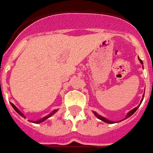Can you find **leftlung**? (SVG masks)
Masks as SVG:
<instances>
[{
    "instance_id": "obj_1",
    "label": "left lung",
    "mask_w": 153,
    "mask_h": 153,
    "mask_svg": "<svg viewBox=\"0 0 153 153\" xmlns=\"http://www.w3.org/2000/svg\"><path fill=\"white\" fill-rule=\"evenodd\" d=\"M138 58H139V57H138ZM139 61H140V64H143V62H142V61H141V60L140 59V58H139ZM144 96H145V95H143V97H144ZM142 101H143V99H142V100H141V101H140V103L138 105V106H137V107H135V108H134V109L131 110V111H129V112L127 113L126 116V118H124L123 120H125V119H126V118H129V117H130V116H131V115H133V114H134L135 113V112H136L137 110L138 109L139 106H140V105L141 104V102H142ZM93 113H94V114H95V116H96V117H97V118H99L100 120L102 121V122H104V123H109V124H113V123H119V122H122V121H123V120H122V121H118V122H112V121L108 120L107 118H104V117H102V116H101V115H100V114H97V113H96V111H93Z\"/></svg>"
}]
</instances>
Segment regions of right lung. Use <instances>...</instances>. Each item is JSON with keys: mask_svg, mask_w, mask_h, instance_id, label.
Masks as SVG:
<instances>
[{"mask_svg": "<svg viewBox=\"0 0 153 153\" xmlns=\"http://www.w3.org/2000/svg\"><path fill=\"white\" fill-rule=\"evenodd\" d=\"M11 105H12V107H13V109H14L15 111H16L17 113L19 114V115L22 116L23 118H26V117H25V115H24V114L22 113L21 111H19V110L18 109V108H17V107H16V106H15V105L13 104V103H12V102H11ZM57 111H58V110H53V111H51V113L49 114L48 115L45 116V117H43V118H40V119H39V120H36V121H30V120H29V121H30V122H31V123H35V124H39V123H42V122H44V121H45V120H46L47 118H50V117H51V116L53 115V114H55Z\"/></svg>", "mask_w": 153, "mask_h": 153, "instance_id": "right-lung-1", "label": "right lung"}]
</instances>
